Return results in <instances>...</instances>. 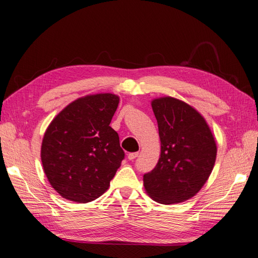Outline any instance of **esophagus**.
Listing matches in <instances>:
<instances>
[{
	"label": "esophagus",
	"mask_w": 258,
	"mask_h": 258,
	"mask_svg": "<svg viewBox=\"0 0 258 258\" xmlns=\"http://www.w3.org/2000/svg\"><path fill=\"white\" fill-rule=\"evenodd\" d=\"M139 156V152H132V153H130L128 155H127V158H128V160H131V161H133L134 159H136Z\"/></svg>",
	"instance_id": "1"
}]
</instances>
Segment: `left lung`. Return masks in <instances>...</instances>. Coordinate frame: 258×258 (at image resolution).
<instances>
[{"instance_id":"obj_1","label":"left lung","mask_w":258,"mask_h":258,"mask_svg":"<svg viewBox=\"0 0 258 258\" xmlns=\"http://www.w3.org/2000/svg\"><path fill=\"white\" fill-rule=\"evenodd\" d=\"M158 120L161 154L144 174V189L163 205L183 203L199 192L211 174L217 145L206 119L192 106L164 96L151 102Z\"/></svg>"}]
</instances>
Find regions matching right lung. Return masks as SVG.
<instances>
[{"mask_svg": "<svg viewBox=\"0 0 258 258\" xmlns=\"http://www.w3.org/2000/svg\"><path fill=\"white\" fill-rule=\"evenodd\" d=\"M119 97L102 93L74 100L51 120L41 144L45 176L62 198L90 203L109 188L124 159L110 127Z\"/></svg>", "mask_w": 258, "mask_h": 258, "instance_id": "1", "label": "right lung"}]
</instances>
